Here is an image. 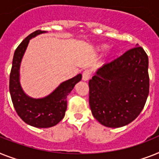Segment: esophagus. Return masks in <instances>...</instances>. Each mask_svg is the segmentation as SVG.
<instances>
[{"mask_svg":"<svg viewBox=\"0 0 159 159\" xmlns=\"http://www.w3.org/2000/svg\"><path fill=\"white\" fill-rule=\"evenodd\" d=\"M90 76H91V71H90V70H84V72H83V77H82L83 80L84 81L89 80Z\"/></svg>","mask_w":159,"mask_h":159,"instance_id":"34e87169","label":"esophagus"}]
</instances>
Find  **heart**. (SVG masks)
Instances as JSON below:
<instances>
[{
	"label": "heart",
	"instance_id": "b5f03b06",
	"mask_svg": "<svg viewBox=\"0 0 159 159\" xmlns=\"http://www.w3.org/2000/svg\"><path fill=\"white\" fill-rule=\"evenodd\" d=\"M106 48V45H102V46H100L99 48H98V49H99L100 51H103V50H105Z\"/></svg>",
	"mask_w": 159,
	"mask_h": 159
}]
</instances>
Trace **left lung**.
<instances>
[{
  "label": "left lung",
  "mask_w": 159,
  "mask_h": 159,
  "mask_svg": "<svg viewBox=\"0 0 159 159\" xmlns=\"http://www.w3.org/2000/svg\"><path fill=\"white\" fill-rule=\"evenodd\" d=\"M149 59L138 44L96 71L89 80V106L93 117L108 128L132 123L149 95Z\"/></svg>",
  "instance_id": "obj_1"
}]
</instances>
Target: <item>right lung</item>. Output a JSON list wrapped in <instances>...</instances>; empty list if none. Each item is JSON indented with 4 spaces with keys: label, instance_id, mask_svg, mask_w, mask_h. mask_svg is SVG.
Returning a JSON list of instances; mask_svg holds the SVG:
<instances>
[{
    "label": "right lung",
    "instance_id": "1",
    "mask_svg": "<svg viewBox=\"0 0 159 159\" xmlns=\"http://www.w3.org/2000/svg\"><path fill=\"white\" fill-rule=\"evenodd\" d=\"M45 31H35L26 37L14 52L10 75V93L12 102L18 116L35 128H47L57 124L65 116L67 107L66 98L75 85L82 79V75L61 83L50 94L42 98H33L25 93L20 84L21 62L31 39Z\"/></svg>",
    "mask_w": 159,
    "mask_h": 159
}]
</instances>
